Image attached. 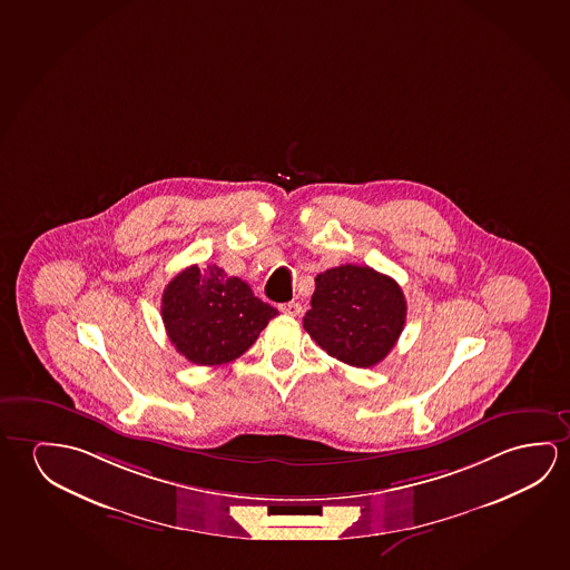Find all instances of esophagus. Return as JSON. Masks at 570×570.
I'll use <instances>...</instances> for the list:
<instances>
[{"label":"esophagus","mask_w":570,"mask_h":570,"mask_svg":"<svg viewBox=\"0 0 570 570\" xmlns=\"http://www.w3.org/2000/svg\"><path fill=\"white\" fill-rule=\"evenodd\" d=\"M282 314H286V316H299L302 314V306H299L298 302H286V304H281Z\"/></svg>","instance_id":"obj_1"}]
</instances>
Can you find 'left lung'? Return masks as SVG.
<instances>
[{
    "mask_svg": "<svg viewBox=\"0 0 570 570\" xmlns=\"http://www.w3.org/2000/svg\"><path fill=\"white\" fill-rule=\"evenodd\" d=\"M404 320L406 299L391 276L368 266L343 264L317 274L304 330L327 355L351 367L367 368L393 350Z\"/></svg>",
    "mask_w": 570,
    "mask_h": 570,
    "instance_id": "left-lung-1",
    "label": "left lung"
}]
</instances>
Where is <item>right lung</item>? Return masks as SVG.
<instances>
[{
	"mask_svg": "<svg viewBox=\"0 0 570 570\" xmlns=\"http://www.w3.org/2000/svg\"><path fill=\"white\" fill-rule=\"evenodd\" d=\"M278 309L217 264H193L167 284L161 317L167 337L195 365H223L253 345Z\"/></svg>",
	"mask_w": 570,
	"mask_h": 570,
	"instance_id": "right-lung-1",
	"label": "right lung"
}]
</instances>
